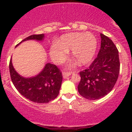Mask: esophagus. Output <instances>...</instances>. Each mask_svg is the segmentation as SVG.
<instances>
[{"label":"esophagus","instance_id":"34e87169","mask_svg":"<svg viewBox=\"0 0 132 132\" xmlns=\"http://www.w3.org/2000/svg\"><path fill=\"white\" fill-rule=\"evenodd\" d=\"M71 72H66V71H63V72H62V76H63L64 78H67L68 77L71 75Z\"/></svg>","mask_w":132,"mask_h":132}]
</instances>
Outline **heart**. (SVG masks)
I'll use <instances>...</instances> for the list:
<instances>
[{
  "mask_svg": "<svg viewBox=\"0 0 132 132\" xmlns=\"http://www.w3.org/2000/svg\"><path fill=\"white\" fill-rule=\"evenodd\" d=\"M97 45L96 38L91 33H68L52 45L50 54L54 62L61 63L67 57L68 50L71 49L73 57L81 64H86L95 55Z\"/></svg>",
  "mask_w": 132,
  "mask_h": 132,
  "instance_id": "b5f03b06",
  "label": "heart"
}]
</instances>
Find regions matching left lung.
Segmentation results:
<instances>
[{
	"mask_svg": "<svg viewBox=\"0 0 132 132\" xmlns=\"http://www.w3.org/2000/svg\"><path fill=\"white\" fill-rule=\"evenodd\" d=\"M101 48L98 56L88 68L80 72L79 94L90 100L109 94L115 86L120 70L118 50L112 41L100 34Z\"/></svg>",
	"mask_w": 132,
	"mask_h": 132,
	"instance_id": "8db88e82",
	"label": "left lung"
}]
</instances>
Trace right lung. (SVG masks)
I'll return each instance as SVG.
<instances>
[{"instance_id":"1","label":"right lung","mask_w":132,"mask_h":132,"mask_svg":"<svg viewBox=\"0 0 132 132\" xmlns=\"http://www.w3.org/2000/svg\"><path fill=\"white\" fill-rule=\"evenodd\" d=\"M44 34H33L25 38L23 41L35 39L42 41ZM9 71L12 82L17 91L27 99L35 103H46L55 99L59 93L62 80V72L55 65L47 63L43 70L38 75L30 78H25L16 71L9 62Z\"/></svg>"}]
</instances>
